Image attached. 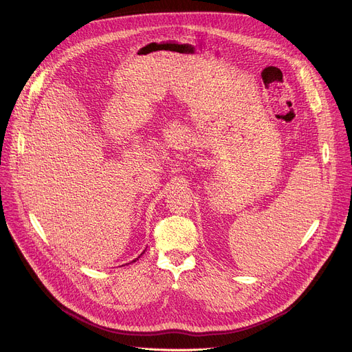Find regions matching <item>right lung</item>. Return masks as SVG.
Here are the masks:
<instances>
[{
  "mask_svg": "<svg viewBox=\"0 0 352 352\" xmlns=\"http://www.w3.org/2000/svg\"><path fill=\"white\" fill-rule=\"evenodd\" d=\"M144 252H145V250H144ZM144 252H142V254H144ZM142 254H141V255H142ZM141 255H140V256H141ZM140 256H138V258H140ZM138 258H135V260H133V261H131V263H135V261H137V260H138Z\"/></svg>",
  "mask_w": 352,
  "mask_h": 352,
  "instance_id": "add662e5",
  "label": "right lung"
}]
</instances>
